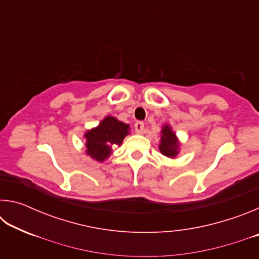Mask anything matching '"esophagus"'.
<instances>
[{
    "label": "esophagus",
    "mask_w": 259,
    "mask_h": 259,
    "mask_svg": "<svg viewBox=\"0 0 259 259\" xmlns=\"http://www.w3.org/2000/svg\"><path fill=\"white\" fill-rule=\"evenodd\" d=\"M135 130H136V133H137V134H143L144 133V123H143V122H140V121L136 122Z\"/></svg>",
    "instance_id": "34e87169"
}]
</instances>
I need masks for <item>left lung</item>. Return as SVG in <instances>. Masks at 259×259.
<instances>
[{
  "label": "left lung",
  "mask_w": 259,
  "mask_h": 259,
  "mask_svg": "<svg viewBox=\"0 0 259 259\" xmlns=\"http://www.w3.org/2000/svg\"><path fill=\"white\" fill-rule=\"evenodd\" d=\"M179 148H181V143H179L176 134L174 133L169 124H164L161 130V140L159 145L160 152L166 157L175 159L178 155Z\"/></svg>",
  "instance_id": "obj_1"
}]
</instances>
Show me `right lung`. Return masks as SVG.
I'll list each match as a JSON object with an SVG mask.
<instances>
[{"label": "right lung", "instance_id": "right-lung-1", "mask_svg": "<svg viewBox=\"0 0 259 259\" xmlns=\"http://www.w3.org/2000/svg\"><path fill=\"white\" fill-rule=\"evenodd\" d=\"M129 126L114 116L104 117L96 128L84 134L85 153L98 162L106 160L113 153V147L120 146L129 135Z\"/></svg>", "mask_w": 259, "mask_h": 259}]
</instances>
